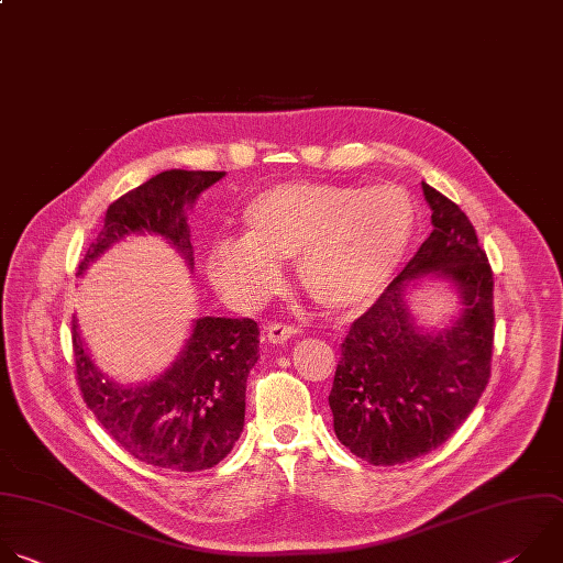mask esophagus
<instances>
[{"label":"esophagus","instance_id":"34e87169","mask_svg":"<svg viewBox=\"0 0 563 563\" xmlns=\"http://www.w3.org/2000/svg\"><path fill=\"white\" fill-rule=\"evenodd\" d=\"M297 332H299V328L292 325V323H271L266 328V336H268V342H273V344H284L286 340H290V336H295Z\"/></svg>","mask_w":563,"mask_h":563}]
</instances>
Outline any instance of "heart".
Masks as SVG:
<instances>
[{
  "label": "heart",
  "instance_id": "heart-1",
  "mask_svg": "<svg viewBox=\"0 0 563 563\" xmlns=\"http://www.w3.org/2000/svg\"><path fill=\"white\" fill-rule=\"evenodd\" d=\"M417 231V203L399 184L292 181L257 195L244 212V238L208 251L214 286L242 303L271 297L284 260H297L308 297L349 312L388 286Z\"/></svg>",
  "mask_w": 563,
  "mask_h": 563
}]
</instances>
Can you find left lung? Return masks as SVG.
Wrapping results in <instances>:
<instances>
[{"instance_id":"obj_1","label":"left lung","mask_w":563,"mask_h":563,"mask_svg":"<svg viewBox=\"0 0 563 563\" xmlns=\"http://www.w3.org/2000/svg\"><path fill=\"white\" fill-rule=\"evenodd\" d=\"M432 233L379 299L351 323L328 404L334 434L373 466L412 462L448 441L490 379L493 268L464 210L423 184ZM451 278L465 310L453 329L421 333L407 312L410 278Z\"/></svg>"}]
</instances>
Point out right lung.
I'll list each match as a JSON object with an SVG mask.
<instances>
[{
    "instance_id": "right-lung-1",
    "label": "right lung",
    "mask_w": 563,
    "mask_h": 563,
    "mask_svg": "<svg viewBox=\"0 0 563 563\" xmlns=\"http://www.w3.org/2000/svg\"><path fill=\"white\" fill-rule=\"evenodd\" d=\"M223 175L221 170H164L112 201L77 275L110 244L142 231L166 238L192 268L184 206ZM70 336L79 393L129 455L157 468L195 473L217 466L231 453L244 428L246 379L260 357L257 321L197 319L175 366L140 388H122L103 379L84 351L75 321Z\"/></svg>"
}]
</instances>
